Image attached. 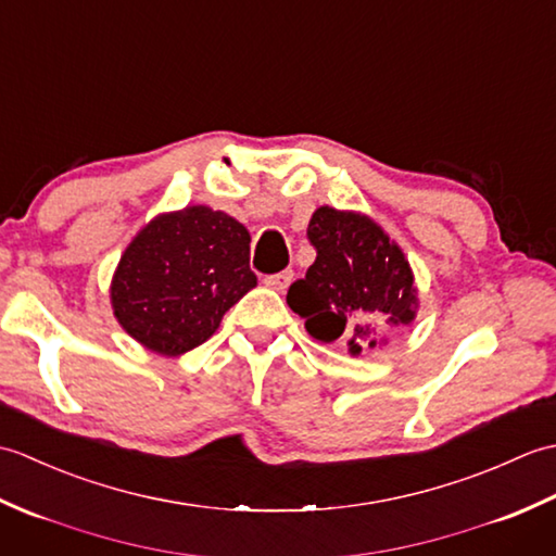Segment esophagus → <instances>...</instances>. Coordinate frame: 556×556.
<instances>
[{
	"instance_id": "1",
	"label": "esophagus",
	"mask_w": 556,
	"mask_h": 556,
	"mask_svg": "<svg viewBox=\"0 0 556 556\" xmlns=\"http://www.w3.org/2000/svg\"><path fill=\"white\" fill-rule=\"evenodd\" d=\"M293 279V271L291 269H285V271H277V275H267L265 277V287L275 289V291H285Z\"/></svg>"
}]
</instances>
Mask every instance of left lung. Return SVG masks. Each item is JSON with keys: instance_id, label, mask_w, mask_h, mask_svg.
<instances>
[{"instance_id": "left-lung-1", "label": "left lung", "mask_w": 556, "mask_h": 556, "mask_svg": "<svg viewBox=\"0 0 556 556\" xmlns=\"http://www.w3.org/2000/svg\"><path fill=\"white\" fill-rule=\"evenodd\" d=\"M317 257L289 287L287 303L325 344L341 341L351 356L382 344L389 329L416 320L418 289L404 251L361 212L317 207L308 224Z\"/></svg>"}]
</instances>
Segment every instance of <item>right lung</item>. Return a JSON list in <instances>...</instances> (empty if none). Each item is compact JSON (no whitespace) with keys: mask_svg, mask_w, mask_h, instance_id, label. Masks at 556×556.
<instances>
[{"mask_svg":"<svg viewBox=\"0 0 556 556\" xmlns=\"http://www.w3.org/2000/svg\"><path fill=\"white\" fill-rule=\"evenodd\" d=\"M251 233L227 212L188 205L140 229L116 265L114 317L138 344L181 356L217 332L224 313L257 285Z\"/></svg>","mask_w":556,"mask_h":556,"instance_id":"add662e5","label":"right lung"}]
</instances>
